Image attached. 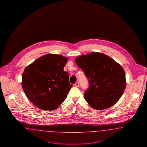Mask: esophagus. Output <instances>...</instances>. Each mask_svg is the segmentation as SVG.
Listing matches in <instances>:
<instances>
[{
  "mask_svg": "<svg viewBox=\"0 0 147 147\" xmlns=\"http://www.w3.org/2000/svg\"><path fill=\"white\" fill-rule=\"evenodd\" d=\"M74 85H75V86H77V87H78V86H79V83H78V82L74 84Z\"/></svg>",
  "mask_w": 147,
  "mask_h": 147,
  "instance_id": "obj_1",
  "label": "esophagus"
}]
</instances>
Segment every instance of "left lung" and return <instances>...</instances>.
<instances>
[{
	"label": "left lung",
	"mask_w": 147,
	"mask_h": 147,
	"mask_svg": "<svg viewBox=\"0 0 147 147\" xmlns=\"http://www.w3.org/2000/svg\"><path fill=\"white\" fill-rule=\"evenodd\" d=\"M76 62L89 80V88L84 93L89 105L104 110L119 101L126 86L125 72L119 63L100 52L79 56Z\"/></svg>",
	"instance_id": "obj_1"
}]
</instances>
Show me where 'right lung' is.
I'll return each mask as SVG.
<instances>
[{"instance_id":"obj_1","label":"right lung","mask_w":147,"mask_h":147,"mask_svg":"<svg viewBox=\"0 0 147 147\" xmlns=\"http://www.w3.org/2000/svg\"><path fill=\"white\" fill-rule=\"evenodd\" d=\"M68 58L49 53L27 66L22 76V87L25 95L38 108L54 110L63 103L73 86L64 67Z\"/></svg>"}]
</instances>
